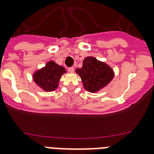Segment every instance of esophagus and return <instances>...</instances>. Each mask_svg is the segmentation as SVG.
Wrapping results in <instances>:
<instances>
[{"mask_svg": "<svg viewBox=\"0 0 154 154\" xmlns=\"http://www.w3.org/2000/svg\"><path fill=\"white\" fill-rule=\"evenodd\" d=\"M68 71H69V72H74V68H73V67L68 68Z\"/></svg>", "mask_w": 154, "mask_h": 154, "instance_id": "34e87169", "label": "esophagus"}]
</instances>
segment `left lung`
<instances>
[{"label": "left lung", "mask_w": 154, "mask_h": 154, "mask_svg": "<svg viewBox=\"0 0 154 154\" xmlns=\"http://www.w3.org/2000/svg\"><path fill=\"white\" fill-rule=\"evenodd\" d=\"M82 78L83 86L87 91L96 93L109 83L114 77L112 68L94 57H87L82 68L76 69Z\"/></svg>", "instance_id": "8db88e82"}]
</instances>
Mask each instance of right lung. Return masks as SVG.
<instances>
[{
	"label": "right lung",
	"instance_id": "right-lung-1",
	"mask_svg": "<svg viewBox=\"0 0 154 154\" xmlns=\"http://www.w3.org/2000/svg\"><path fill=\"white\" fill-rule=\"evenodd\" d=\"M65 72L66 70L63 66L50 60L45 67L37 70L32 75V78L35 83L44 91L51 92L57 88L60 77Z\"/></svg>",
	"mask_w": 154,
	"mask_h": 154
}]
</instances>
